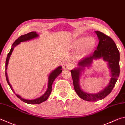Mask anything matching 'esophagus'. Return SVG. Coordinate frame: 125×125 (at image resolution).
I'll return each instance as SVG.
<instances>
[{
	"mask_svg": "<svg viewBox=\"0 0 125 125\" xmlns=\"http://www.w3.org/2000/svg\"><path fill=\"white\" fill-rule=\"evenodd\" d=\"M72 65L71 64H69V63H66V64L63 65V69H70Z\"/></svg>",
	"mask_w": 125,
	"mask_h": 125,
	"instance_id": "obj_1",
	"label": "esophagus"
}]
</instances>
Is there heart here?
<instances>
[{
  "label": "heart",
  "instance_id": "1",
  "mask_svg": "<svg viewBox=\"0 0 125 125\" xmlns=\"http://www.w3.org/2000/svg\"><path fill=\"white\" fill-rule=\"evenodd\" d=\"M95 44V39L89 37L86 39L84 37H81L76 39L75 43H74V47L78 48L81 47L82 45V50L81 52H84L87 50L91 49L93 48Z\"/></svg>",
  "mask_w": 125,
  "mask_h": 125
}]
</instances>
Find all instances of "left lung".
<instances>
[{
    "label": "left lung",
    "instance_id": "left-lung-1",
    "mask_svg": "<svg viewBox=\"0 0 125 125\" xmlns=\"http://www.w3.org/2000/svg\"><path fill=\"white\" fill-rule=\"evenodd\" d=\"M99 38V44L93 53L90 56L83 59L78 62V68L71 71L74 89L77 95L82 99L88 102H95L105 98L112 91L120 75V52L114 41L110 37L99 31H95ZM102 57L104 61L108 62L111 69L112 78L109 84L106 88L100 93L90 94L81 90L79 85V78L80 71L83 67L89 66L94 59Z\"/></svg>",
    "mask_w": 125,
    "mask_h": 125
}]
</instances>
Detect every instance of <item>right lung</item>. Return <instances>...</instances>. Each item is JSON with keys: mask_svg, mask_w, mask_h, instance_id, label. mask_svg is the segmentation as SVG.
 Wrapping results in <instances>:
<instances>
[{"mask_svg": "<svg viewBox=\"0 0 125 125\" xmlns=\"http://www.w3.org/2000/svg\"><path fill=\"white\" fill-rule=\"evenodd\" d=\"M38 36V35L36 33V32H32L28 33L26 34L21 35V36H20L19 38L15 41V42L13 43V44L12 45V48H11L10 52L8 53L7 57H6V61H5L6 79V81H7V82L9 84V86H10L11 89V90L14 92V93H15V92L14 90H13L11 85L10 84L9 82L7 73H6V70L7 69L8 61H9V60L10 57L11 56V53L13 51V50H14V47H16L17 45H18L19 44H20L21 42H22L30 40V39H31L36 38V37H37ZM61 72H62V70H61V66L58 67V68H56L55 70H54L52 72V73L50 74V75L49 76V81H48V87L47 90L42 96H41V97H40L39 98H37V99H33V100H28V99H23V98H21L20 96L18 94H16V95L17 96V98H19V99L21 100L22 101H23L24 102L26 103H28L30 104H40V103H41L45 101V100L48 99V97H49L50 93H51L52 83H53L54 81L55 80V78L58 77L59 75H60Z\"/></svg>", "mask_w": 125, "mask_h": 125, "instance_id": "add662e5", "label": "right lung"}]
</instances>
